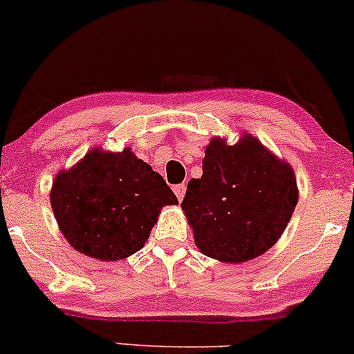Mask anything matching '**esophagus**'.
<instances>
[{"instance_id":"1","label":"esophagus","mask_w":354,"mask_h":354,"mask_svg":"<svg viewBox=\"0 0 354 354\" xmlns=\"http://www.w3.org/2000/svg\"><path fill=\"white\" fill-rule=\"evenodd\" d=\"M174 192H176V195H177L178 201H182V200H183V196H185L187 185H185V183H178V185L174 187Z\"/></svg>"}]
</instances>
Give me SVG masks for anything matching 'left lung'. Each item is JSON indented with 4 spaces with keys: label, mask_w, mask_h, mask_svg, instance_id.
Returning <instances> with one entry per match:
<instances>
[{
    "label": "left lung",
    "mask_w": 354,
    "mask_h": 354,
    "mask_svg": "<svg viewBox=\"0 0 354 354\" xmlns=\"http://www.w3.org/2000/svg\"><path fill=\"white\" fill-rule=\"evenodd\" d=\"M297 198L289 162L242 133L236 145L211 138L203 176L188 182L182 209L201 254L224 263H244L277 244Z\"/></svg>",
    "instance_id": "obj_1"
}]
</instances>
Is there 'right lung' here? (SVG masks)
<instances>
[{
  "instance_id": "1",
  "label": "right lung",
  "mask_w": 354,
  "mask_h": 354,
  "mask_svg": "<svg viewBox=\"0 0 354 354\" xmlns=\"http://www.w3.org/2000/svg\"><path fill=\"white\" fill-rule=\"evenodd\" d=\"M177 196L131 148H93L62 169L50 190L55 219L73 249L91 259L117 261L141 250L164 206Z\"/></svg>"
}]
</instances>
